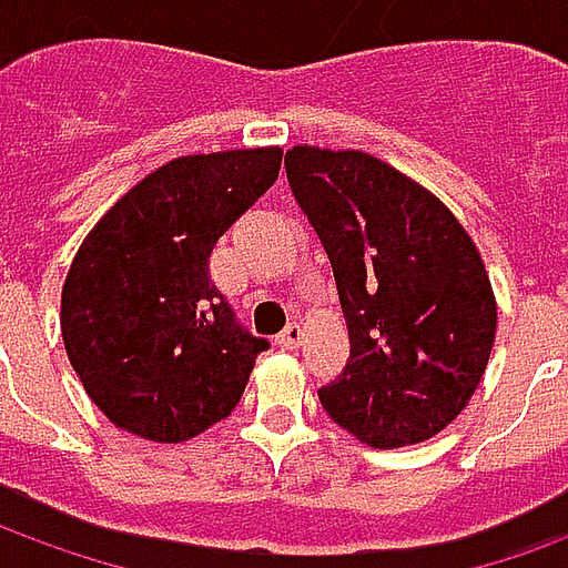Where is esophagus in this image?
Wrapping results in <instances>:
<instances>
[{
  "instance_id": "esophagus-1",
  "label": "esophagus",
  "mask_w": 568,
  "mask_h": 568,
  "mask_svg": "<svg viewBox=\"0 0 568 568\" xmlns=\"http://www.w3.org/2000/svg\"><path fill=\"white\" fill-rule=\"evenodd\" d=\"M301 341H304V332H301V325H285V332L276 337V344L283 346V349H297L301 346Z\"/></svg>"
}]
</instances>
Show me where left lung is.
<instances>
[{
    "label": "left lung",
    "mask_w": 568,
    "mask_h": 568,
    "mask_svg": "<svg viewBox=\"0 0 568 568\" xmlns=\"http://www.w3.org/2000/svg\"><path fill=\"white\" fill-rule=\"evenodd\" d=\"M285 175L332 261L349 332L322 407L381 450L438 435L475 395L496 341V297L471 236L435 194L365 151L295 145Z\"/></svg>",
    "instance_id": "1"
}]
</instances>
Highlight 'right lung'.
<instances>
[{"mask_svg": "<svg viewBox=\"0 0 568 568\" xmlns=\"http://www.w3.org/2000/svg\"><path fill=\"white\" fill-rule=\"evenodd\" d=\"M280 161V149L175 158L84 236L60 332L84 393L118 428L179 444L236 407L271 344L236 322L210 280V255L276 182Z\"/></svg>", "mask_w": 568, "mask_h": 568, "instance_id": "add662e5", "label": "right lung"}]
</instances>
